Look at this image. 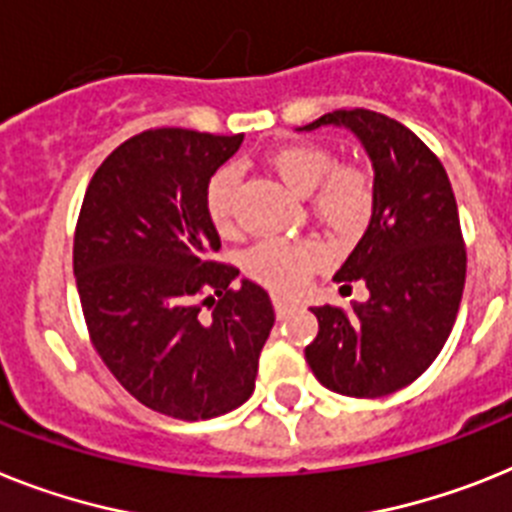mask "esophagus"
Listing matches in <instances>:
<instances>
[{
  "label": "esophagus",
  "mask_w": 512,
  "mask_h": 512,
  "mask_svg": "<svg viewBox=\"0 0 512 512\" xmlns=\"http://www.w3.org/2000/svg\"><path fill=\"white\" fill-rule=\"evenodd\" d=\"M273 307H276L278 317H286L291 309L296 307V302H291V299H286V296H273Z\"/></svg>",
  "instance_id": "34e87169"
}]
</instances>
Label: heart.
I'll list each match as a JSON object with an SVG mask.
<instances>
[{"label": "heart", "mask_w": 512, "mask_h": 512, "mask_svg": "<svg viewBox=\"0 0 512 512\" xmlns=\"http://www.w3.org/2000/svg\"><path fill=\"white\" fill-rule=\"evenodd\" d=\"M268 163L286 187L309 195L312 216L336 239L362 234L375 208V187L367 171L351 163H336L328 148L315 143L283 145ZM236 182V169L223 166L205 187V213L221 234L234 229ZM320 260L322 247L315 239H265L244 255V270L268 289L289 294L302 286Z\"/></svg>", "instance_id": "heart-1"}]
</instances>
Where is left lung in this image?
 I'll return each instance as SVG.
<instances>
[{"label": "left lung", "mask_w": 512, "mask_h": 512, "mask_svg": "<svg viewBox=\"0 0 512 512\" xmlns=\"http://www.w3.org/2000/svg\"><path fill=\"white\" fill-rule=\"evenodd\" d=\"M349 127L375 166L367 231L336 273L364 281L369 302L315 307L317 338L304 349L333 393L380 398L406 388L437 359L466 283L458 205L440 158L401 122L369 109H338L302 127Z\"/></svg>", "instance_id": "1"}]
</instances>
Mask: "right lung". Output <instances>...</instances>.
I'll return each instance as SVG.
<instances>
[{"label":"right lung","instance_id":"1","mask_svg":"<svg viewBox=\"0 0 512 512\" xmlns=\"http://www.w3.org/2000/svg\"><path fill=\"white\" fill-rule=\"evenodd\" d=\"M242 140L140 132L98 166L77 216L72 268L90 341L132 398L184 422L247 401L276 322L263 286H234L239 270L210 257L221 239L205 187Z\"/></svg>","mask_w":512,"mask_h":512}]
</instances>
